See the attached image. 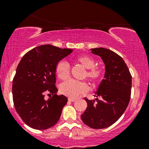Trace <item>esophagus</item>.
Instances as JSON below:
<instances>
[{"label": "esophagus", "instance_id": "obj_1", "mask_svg": "<svg viewBox=\"0 0 149 149\" xmlns=\"http://www.w3.org/2000/svg\"><path fill=\"white\" fill-rule=\"evenodd\" d=\"M68 100H69V102H75V101H76V100H75V99H73V98H69V99H68Z\"/></svg>", "mask_w": 149, "mask_h": 149}]
</instances>
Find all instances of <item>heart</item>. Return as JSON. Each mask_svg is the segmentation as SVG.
<instances>
[{
    "label": "heart",
    "mask_w": 149,
    "mask_h": 149,
    "mask_svg": "<svg viewBox=\"0 0 149 149\" xmlns=\"http://www.w3.org/2000/svg\"><path fill=\"white\" fill-rule=\"evenodd\" d=\"M76 63L85 68L83 77L87 78L92 83H98L103 77L105 69L102 65H95L96 60L88 54H80L74 58ZM70 66L65 61H60L56 64L55 73L59 79L66 80L69 76ZM88 90V84L84 81H78L75 80H68L61 83L60 91L63 95L70 97L76 98L81 95H84Z\"/></svg>",
    "instance_id": "1"
}]
</instances>
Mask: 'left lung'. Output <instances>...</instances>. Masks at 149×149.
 Instances as JSON below:
<instances>
[{
  "label": "left lung",
  "instance_id": "obj_1",
  "mask_svg": "<svg viewBox=\"0 0 149 149\" xmlns=\"http://www.w3.org/2000/svg\"><path fill=\"white\" fill-rule=\"evenodd\" d=\"M100 56L105 64L104 78L99 85L95 96L100 99L89 100L81 115L83 122L93 129H103L115 123L123 115L130 100L132 76L123 58L109 49H91Z\"/></svg>",
  "mask_w": 149,
  "mask_h": 149
}]
</instances>
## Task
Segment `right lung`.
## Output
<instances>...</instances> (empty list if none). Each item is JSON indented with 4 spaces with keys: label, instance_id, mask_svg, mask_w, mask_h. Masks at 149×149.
I'll use <instances>...</instances> for the list:
<instances>
[{
    "label": "right lung",
    "instance_id": "add662e5",
    "mask_svg": "<svg viewBox=\"0 0 149 149\" xmlns=\"http://www.w3.org/2000/svg\"><path fill=\"white\" fill-rule=\"evenodd\" d=\"M72 52L40 45L26 53L19 63L13 81V102L22 120L31 128L48 129L59 120L68 99L56 94L55 66ZM45 93L48 100L44 99Z\"/></svg>",
    "mask_w": 149,
    "mask_h": 149
}]
</instances>
